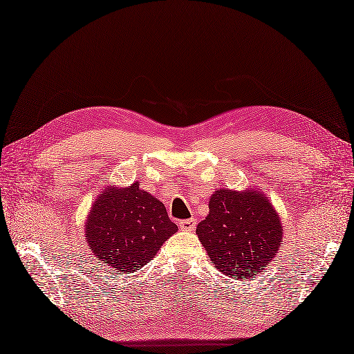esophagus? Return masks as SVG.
<instances>
[{"label":"esophagus","instance_id":"obj_1","mask_svg":"<svg viewBox=\"0 0 354 354\" xmlns=\"http://www.w3.org/2000/svg\"><path fill=\"white\" fill-rule=\"evenodd\" d=\"M196 224L197 221L194 218H189V220H183L179 221V227L185 230V232H194L196 230Z\"/></svg>","mask_w":354,"mask_h":354}]
</instances>
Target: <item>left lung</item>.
<instances>
[{
	"label": "left lung",
	"mask_w": 354,
	"mask_h": 354,
	"mask_svg": "<svg viewBox=\"0 0 354 354\" xmlns=\"http://www.w3.org/2000/svg\"><path fill=\"white\" fill-rule=\"evenodd\" d=\"M196 233L215 268L241 281L265 272L283 242L277 211L252 189L215 192Z\"/></svg>",
	"instance_id": "obj_1"
}]
</instances>
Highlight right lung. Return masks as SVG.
<instances>
[{
    "label": "right lung",
    "mask_w": 354,
    "mask_h": 354,
    "mask_svg": "<svg viewBox=\"0 0 354 354\" xmlns=\"http://www.w3.org/2000/svg\"><path fill=\"white\" fill-rule=\"evenodd\" d=\"M176 230L165 205L134 183L127 188L109 187L95 198L85 238L100 263L134 272L151 261Z\"/></svg>",
    "instance_id": "add662e5"
}]
</instances>
